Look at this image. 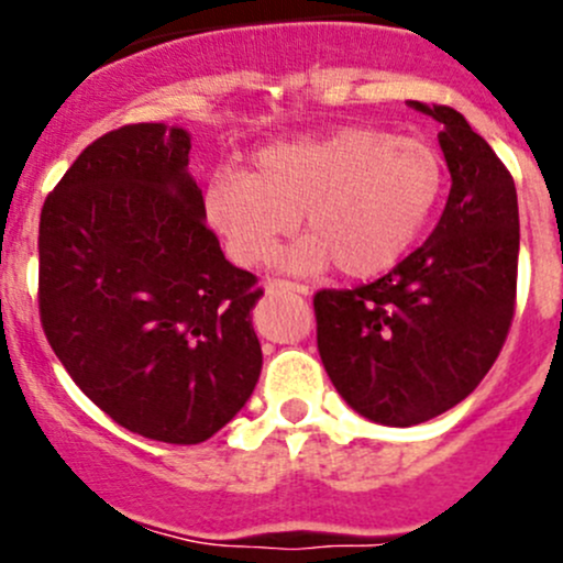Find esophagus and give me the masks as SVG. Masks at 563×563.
I'll use <instances>...</instances> for the list:
<instances>
[{"label": "esophagus", "instance_id": "obj_1", "mask_svg": "<svg viewBox=\"0 0 563 563\" xmlns=\"http://www.w3.org/2000/svg\"><path fill=\"white\" fill-rule=\"evenodd\" d=\"M266 291L275 294V291H291V294H302L308 297V286H299V283H286V280H269L266 283Z\"/></svg>", "mask_w": 563, "mask_h": 563}]
</instances>
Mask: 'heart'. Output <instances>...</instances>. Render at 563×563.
<instances>
[{"instance_id": "b5f03b06", "label": "heart", "mask_w": 563, "mask_h": 563, "mask_svg": "<svg viewBox=\"0 0 563 563\" xmlns=\"http://www.w3.org/2000/svg\"><path fill=\"white\" fill-rule=\"evenodd\" d=\"M444 187V161L413 135L351 124L255 155V172H220L203 207L240 264H264L305 212L310 231L288 253L291 272L332 264L349 277L391 269L419 240Z\"/></svg>"}]
</instances>
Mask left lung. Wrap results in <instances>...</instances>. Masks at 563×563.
<instances>
[{"label": "left lung", "instance_id": "8db88e82", "mask_svg": "<svg viewBox=\"0 0 563 563\" xmlns=\"http://www.w3.org/2000/svg\"><path fill=\"white\" fill-rule=\"evenodd\" d=\"M408 106L441 122L452 187L422 247L360 288L318 291V354L365 419L411 428L479 387L515 316L520 218L515 179L463 113Z\"/></svg>", "mask_w": 563, "mask_h": 563}]
</instances>
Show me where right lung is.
I'll return each instance as SVG.
<instances>
[{
	"label": "right lung",
	"mask_w": 563,
	"mask_h": 563,
	"mask_svg": "<svg viewBox=\"0 0 563 563\" xmlns=\"http://www.w3.org/2000/svg\"><path fill=\"white\" fill-rule=\"evenodd\" d=\"M190 133L124 124L67 168L40 212V321L84 395L152 441L201 444L261 376L264 291L225 261L190 172Z\"/></svg>",
	"instance_id": "add662e5"
}]
</instances>
